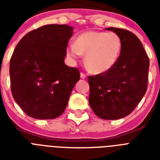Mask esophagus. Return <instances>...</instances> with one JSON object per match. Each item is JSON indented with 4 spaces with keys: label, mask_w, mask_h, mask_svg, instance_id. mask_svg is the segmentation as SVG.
I'll return each instance as SVG.
<instances>
[{
    "label": "esophagus",
    "mask_w": 160,
    "mask_h": 160,
    "mask_svg": "<svg viewBox=\"0 0 160 160\" xmlns=\"http://www.w3.org/2000/svg\"><path fill=\"white\" fill-rule=\"evenodd\" d=\"M80 78H81V79H85V78H86V75H85L83 72H80Z\"/></svg>",
    "instance_id": "obj_1"
}]
</instances>
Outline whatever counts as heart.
<instances>
[{
	"instance_id": "1",
	"label": "heart",
	"mask_w": 160,
	"mask_h": 160,
	"mask_svg": "<svg viewBox=\"0 0 160 160\" xmlns=\"http://www.w3.org/2000/svg\"><path fill=\"white\" fill-rule=\"evenodd\" d=\"M122 41L114 32L86 31L75 39L66 48V54L72 60H77L85 54V63L93 73L100 74L111 69L119 59Z\"/></svg>"
}]
</instances>
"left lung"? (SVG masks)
I'll use <instances>...</instances> for the list:
<instances>
[{
  "instance_id": "obj_1",
  "label": "left lung",
  "mask_w": 160,
  "mask_h": 160,
  "mask_svg": "<svg viewBox=\"0 0 160 160\" xmlns=\"http://www.w3.org/2000/svg\"><path fill=\"white\" fill-rule=\"evenodd\" d=\"M105 30L121 38V52L110 70L89 76V103L100 119H119L129 115L144 97L149 60L141 41L134 34L114 27Z\"/></svg>"
}]
</instances>
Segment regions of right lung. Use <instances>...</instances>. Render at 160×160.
Returning <instances> with one entry per match:
<instances>
[{"mask_svg": "<svg viewBox=\"0 0 160 160\" xmlns=\"http://www.w3.org/2000/svg\"><path fill=\"white\" fill-rule=\"evenodd\" d=\"M73 30L68 25H46L17 44L10 61L11 93L29 116L52 119L65 111L80 80L77 68L64 62Z\"/></svg>", "mask_w": 160, "mask_h": 160, "instance_id": "1", "label": "right lung"}]
</instances>
